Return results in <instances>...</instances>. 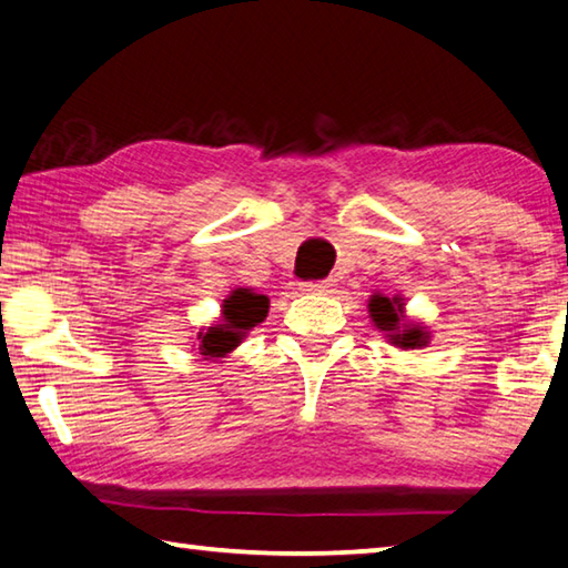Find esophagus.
<instances>
[{
	"label": "esophagus",
	"mask_w": 568,
	"mask_h": 568,
	"mask_svg": "<svg viewBox=\"0 0 568 568\" xmlns=\"http://www.w3.org/2000/svg\"><path fill=\"white\" fill-rule=\"evenodd\" d=\"M333 281H311V283H303L301 291L303 293H331L333 291Z\"/></svg>",
	"instance_id": "esophagus-1"
}]
</instances>
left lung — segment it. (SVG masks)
<instances>
[{"mask_svg": "<svg viewBox=\"0 0 568 568\" xmlns=\"http://www.w3.org/2000/svg\"><path fill=\"white\" fill-rule=\"evenodd\" d=\"M371 323L386 335L390 345L400 351H418L430 343V331L423 323L410 321L406 315V301L400 295L373 293L368 297Z\"/></svg>", "mask_w": 568, "mask_h": 568, "instance_id": "1", "label": "left lung"}]
</instances>
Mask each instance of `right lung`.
Listing matches in <instances>:
<instances>
[{
    "mask_svg": "<svg viewBox=\"0 0 568 568\" xmlns=\"http://www.w3.org/2000/svg\"><path fill=\"white\" fill-rule=\"evenodd\" d=\"M220 307H223L220 321L210 328H200L195 338L197 351L205 361L227 358L245 341V335L267 318L271 301H267V295L255 293L253 287H235Z\"/></svg>",
    "mask_w": 568,
    "mask_h": 568,
    "instance_id": "right-lung-1",
    "label": "right lung"
}]
</instances>
